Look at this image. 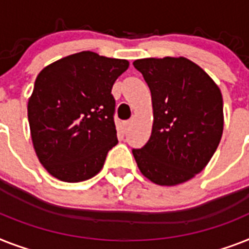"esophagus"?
<instances>
[{
  "label": "esophagus",
  "instance_id": "1",
  "mask_svg": "<svg viewBox=\"0 0 249 249\" xmlns=\"http://www.w3.org/2000/svg\"><path fill=\"white\" fill-rule=\"evenodd\" d=\"M131 124H133V120L125 121V123H124V128H125V130H128V129L130 128V126H131Z\"/></svg>",
  "mask_w": 249,
  "mask_h": 249
}]
</instances>
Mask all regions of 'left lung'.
<instances>
[{
    "instance_id": "8db88e82",
    "label": "left lung",
    "mask_w": 249,
    "mask_h": 249,
    "mask_svg": "<svg viewBox=\"0 0 249 249\" xmlns=\"http://www.w3.org/2000/svg\"><path fill=\"white\" fill-rule=\"evenodd\" d=\"M148 84L152 134L133 149L141 173L159 185H177L201 173L213 156L224 129L220 88L185 57L133 62Z\"/></svg>"
}]
</instances>
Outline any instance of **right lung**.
Instances as JSON below:
<instances>
[{"instance_id": "1", "label": "right lung", "mask_w": 249, "mask_h": 249, "mask_svg": "<svg viewBox=\"0 0 249 249\" xmlns=\"http://www.w3.org/2000/svg\"><path fill=\"white\" fill-rule=\"evenodd\" d=\"M128 68L126 60L83 51L38 74L28 120L36 153L52 177L78 183L100 173L118 143L111 89Z\"/></svg>"}]
</instances>
